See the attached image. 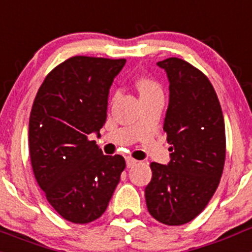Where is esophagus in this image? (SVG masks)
I'll list each match as a JSON object with an SVG mask.
<instances>
[{
	"label": "esophagus",
	"instance_id": "34e87169",
	"mask_svg": "<svg viewBox=\"0 0 252 252\" xmlns=\"http://www.w3.org/2000/svg\"><path fill=\"white\" fill-rule=\"evenodd\" d=\"M137 164V160L132 159V158H126V165L127 168H132L133 165H136Z\"/></svg>",
	"mask_w": 252,
	"mask_h": 252
}]
</instances>
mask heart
<instances>
[{
  "mask_svg": "<svg viewBox=\"0 0 252 252\" xmlns=\"http://www.w3.org/2000/svg\"><path fill=\"white\" fill-rule=\"evenodd\" d=\"M137 88H139V92L141 95H145L149 94V93L158 92V91H159L158 84L148 77L139 78V81H137Z\"/></svg>",
  "mask_w": 252,
  "mask_h": 252,
  "instance_id": "obj_1",
  "label": "heart"
}]
</instances>
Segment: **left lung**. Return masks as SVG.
<instances>
[{
	"label": "left lung",
	"instance_id": "obj_1",
	"mask_svg": "<svg viewBox=\"0 0 252 252\" xmlns=\"http://www.w3.org/2000/svg\"><path fill=\"white\" fill-rule=\"evenodd\" d=\"M169 81L164 131L166 165L151 162L145 188L149 213L169 226L188 223L206 208L220 184L226 158L221 104L208 78L179 58L158 62Z\"/></svg>",
	"mask_w": 252,
	"mask_h": 252
}]
</instances>
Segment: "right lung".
Instances as JSON below:
<instances>
[{"label": "right lung", "instance_id": "right-lung-1", "mask_svg": "<svg viewBox=\"0 0 252 252\" xmlns=\"http://www.w3.org/2000/svg\"><path fill=\"white\" fill-rule=\"evenodd\" d=\"M126 60L73 57L46 75L29 121L34 175L66 221L88 223L110 203L126 162L103 155L91 133L106 124L108 94Z\"/></svg>", "mask_w": 252, "mask_h": 252}]
</instances>
